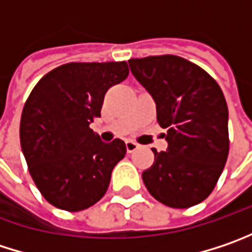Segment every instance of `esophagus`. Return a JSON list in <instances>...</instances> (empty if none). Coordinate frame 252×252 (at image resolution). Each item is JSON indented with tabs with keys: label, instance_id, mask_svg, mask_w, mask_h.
Returning a JSON list of instances; mask_svg holds the SVG:
<instances>
[{
	"label": "esophagus",
	"instance_id": "1",
	"mask_svg": "<svg viewBox=\"0 0 252 252\" xmlns=\"http://www.w3.org/2000/svg\"><path fill=\"white\" fill-rule=\"evenodd\" d=\"M126 153H134L140 145H138L137 142H134V141L128 140L126 141Z\"/></svg>",
	"mask_w": 252,
	"mask_h": 252
}]
</instances>
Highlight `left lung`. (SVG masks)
<instances>
[{"label": "left lung", "instance_id": "left-lung-1", "mask_svg": "<svg viewBox=\"0 0 252 252\" xmlns=\"http://www.w3.org/2000/svg\"><path fill=\"white\" fill-rule=\"evenodd\" d=\"M150 93L168 147L142 172L150 194L172 208L200 204L214 189L228 157V108L215 80L177 55L128 61Z\"/></svg>", "mask_w": 252, "mask_h": 252}]
</instances>
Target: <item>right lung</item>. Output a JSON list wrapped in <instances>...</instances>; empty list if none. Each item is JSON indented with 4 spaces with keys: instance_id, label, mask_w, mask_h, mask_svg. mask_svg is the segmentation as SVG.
Returning a JSON list of instances; mask_svg holds the SVG:
<instances>
[{
    "instance_id": "right-lung-1",
    "label": "right lung",
    "mask_w": 252,
    "mask_h": 252,
    "mask_svg": "<svg viewBox=\"0 0 252 252\" xmlns=\"http://www.w3.org/2000/svg\"><path fill=\"white\" fill-rule=\"evenodd\" d=\"M128 72L126 61L69 63L45 74L31 91L21 115V148L34 183L54 207L81 211L107 192L126 144L104 142L90 124L101 117L108 88Z\"/></svg>"
}]
</instances>
